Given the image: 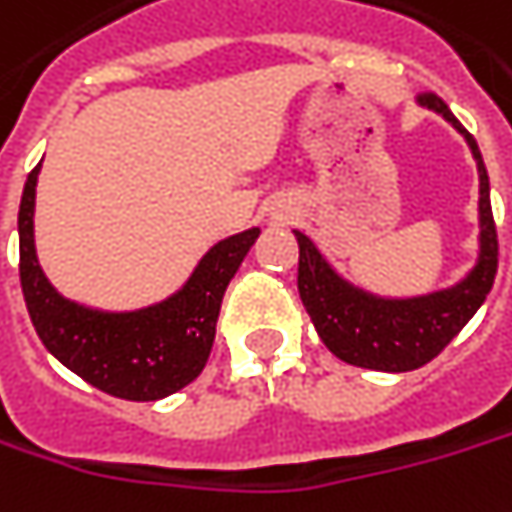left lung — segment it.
<instances>
[{
	"mask_svg": "<svg viewBox=\"0 0 512 512\" xmlns=\"http://www.w3.org/2000/svg\"><path fill=\"white\" fill-rule=\"evenodd\" d=\"M421 106L447 117L464 135L478 164V262L452 288L435 294L386 299L374 296L351 282H345L331 268L314 242L296 230L299 242V296L314 322L320 340L343 363L374 371H412L435 360L452 337L473 320V314L487 299L496 270H499V236L490 207V178L481 161L475 138L449 112V106L432 91L421 94Z\"/></svg>",
	"mask_w": 512,
	"mask_h": 512,
	"instance_id": "obj_1",
	"label": "left lung"
}]
</instances>
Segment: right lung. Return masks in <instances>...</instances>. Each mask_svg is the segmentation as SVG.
<instances>
[{
	"mask_svg": "<svg viewBox=\"0 0 512 512\" xmlns=\"http://www.w3.org/2000/svg\"><path fill=\"white\" fill-rule=\"evenodd\" d=\"M31 169L19 204V282L42 345L86 383L123 400H161L192 383L216 340L221 299L259 227L213 244L181 291L141 311H97L54 291L37 262Z\"/></svg>",
	"mask_w": 512,
	"mask_h": 512,
	"instance_id": "right-lung-1",
	"label": "right lung"
}]
</instances>
